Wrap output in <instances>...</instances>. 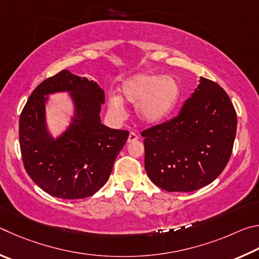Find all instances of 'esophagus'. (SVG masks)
Wrapping results in <instances>:
<instances>
[{
	"instance_id": "1",
	"label": "esophagus",
	"mask_w": 259,
	"mask_h": 259,
	"mask_svg": "<svg viewBox=\"0 0 259 259\" xmlns=\"http://www.w3.org/2000/svg\"><path fill=\"white\" fill-rule=\"evenodd\" d=\"M138 139H139L138 134H135L134 132H131V133H130V135H128V139H127V142H128V143H131V142H134V141H137Z\"/></svg>"
}]
</instances>
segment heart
Returning a JSON list of instances; mask_svg holds the SVG:
<instances>
[{"instance_id": "b5f03b06", "label": "heart", "mask_w": 259, "mask_h": 259, "mask_svg": "<svg viewBox=\"0 0 259 259\" xmlns=\"http://www.w3.org/2000/svg\"><path fill=\"white\" fill-rule=\"evenodd\" d=\"M180 83L173 76L143 74L131 77L121 85V98L110 95L108 107L113 115L125 112L124 101L137 104V115L147 124H156L169 115L179 102Z\"/></svg>"}]
</instances>
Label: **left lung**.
Segmentation results:
<instances>
[{
  "mask_svg": "<svg viewBox=\"0 0 259 259\" xmlns=\"http://www.w3.org/2000/svg\"><path fill=\"white\" fill-rule=\"evenodd\" d=\"M237 121L228 93L200 77L178 116L141 133L149 179L168 192H191L210 184L232 155Z\"/></svg>",
  "mask_w": 259,
  "mask_h": 259,
  "instance_id": "8db88e82",
  "label": "left lung"
}]
</instances>
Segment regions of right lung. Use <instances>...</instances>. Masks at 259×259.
<instances>
[{
	"mask_svg": "<svg viewBox=\"0 0 259 259\" xmlns=\"http://www.w3.org/2000/svg\"><path fill=\"white\" fill-rule=\"evenodd\" d=\"M69 92L75 107L71 125L54 139L45 120V95ZM104 92L93 80L68 70L43 80L27 100L19 119L25 169L38 187L61 199L88 198L109 180L130 132L101 124Z\"/></svg>",
	"mask_w": 259,
	"mask_h": 259,
	"instance_id": "1",
	"label": "right lung"
}]
</instances>
